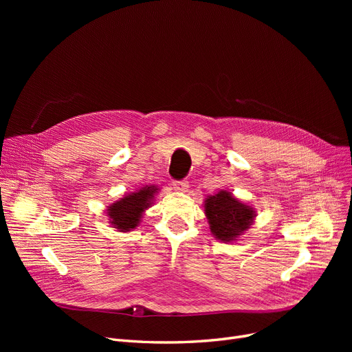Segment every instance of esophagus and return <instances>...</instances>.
Wrapping results in <instances>:
<instances>
[{"instance_id":"34e87169","label":"esophagus","mask_w":352,"mask_h":352,"mask_svg":"<svg viewBox=\"0 0 352 352\" xmlns=\"http://www.w3.org/2000/svg\"><path fill=\"white\" fill-rule=\"evenodd\" d=\"M174 188L178 190V191H187V188H188V181H187V179L174 181Z\"/></svg>"}]
</instances>
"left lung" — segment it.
Listing matches in <instances>:
<instances>
[{"label": "left lung", "mask_w": 352, "mask_h": 352, "mask_svg": "<svg viewBox=\"0 0 352 352\" xmlns=\"http://www.w3.org/2000/svg\"><path fill=\"white\" fill-rule=\"evenodd\" d=\"M206 214L215 238L221 241H232L245 231L254 218L252 208L244 206L227 191L207 198Z\"/></svg>", "instance_id": "1"}]
</instances>
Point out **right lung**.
<instances>
[{
	"instance_id": "1",
	"label": "right lung",
	"mask_w": 352,
	"mask_h": 352,
	"mask_svg": "<svg viewBox=\"0 0 352 352\" xmlns=\"http://www.w3.org/2000/svg\"><path fill=\"white\" fill-rule=\"evenodd\" d=\"M154 192V187H146L117 201L108 210L111 224L116 226V228L120 231H129L135 228L142 211L150 206Z\"/></svg>"
}]
</instances>
